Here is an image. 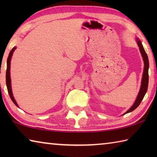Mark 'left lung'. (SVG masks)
Returning <instances> with one entry per match:
<instances>
[{"instance_id": "8db88e82", "label": "left lung", "mask_w": 157, "mask_h": 157, "mask_svg": "<svg viewBox=\"0 0 157 157\" xmlns=\"http://www.w3.org/2000/svg\"><path fill=\"white\" fill-rule=\"evenodd\" d=\"M137 44L138 46L139 47L140 53H141L142 57L143 58V61H144V71H143V78H142V82H141V86H140V91L139 93V95H138L136 101H135L134 104L133 105L132 107L129 109L127 111V112L124 113L126 114L127 113L131 112V111H134L135 109H136L139 105L140 104L142 100L144 98L145 95L147 92V86H148V81H149V75H148V69H149V60H148V57L147 55V53L145 52L144 48H143V45L141 44V41H140L139 39H137Z\"/></svg>"}]
</instances>
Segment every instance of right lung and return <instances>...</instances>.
Listing matches in <instances>:
<instances>
[{
    "label": "right lung",
    "instance_id": "add662e5",
    "mask_svg": "<svg viewBox=\"0 0 157 157\" xmlns=\"http://www.w3.org/2000/svg\"><path fill=\"white\" fill-rule=\"evenodd\" d=\"M16 49V47H14L12 49L11 51H10L8 58H7V71H6V84H7V91H8L9 95L10 96V98L12 100V102L14 103L16 106L18 107L17 102L14 100V96H13L12 94V87H11V79H10V61H11V58L12 56L13 52Z\"/></svg>",
    "mask_w": 157,
    "mask_h": 157
}]
</instances>
